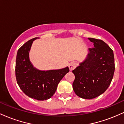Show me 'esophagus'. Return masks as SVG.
I'll return each mask as SVG.
<instances>
[{"mask_svg":"<svg viewBox=\"0 0 124 124\" xmlns=\"http://www.w3.org/2000/svg\"><path fill=\"white\" fill-rule=\"evenodd\" d=\"M76 66H77V63H76V62H71V63L69 64V69H70V71L73 70L74 69H75Z\"/></svg>","mask_w":124,"mask_h":124,"instance_id":"obj_1","label":"esophagus"}]
</instances>
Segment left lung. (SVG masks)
<instances>
[{
	"mask_svg": "<svg viewBox=\"0 0 124 124\" xmlns=\"http://www.w3.org/2000/svg\"><path fill=\"white\" fill-rule=\"evenodd\" d=\"M94 48L83 62L72 70L75 76L73 89L82 99H92L104 93L108 89L115 70L113 51L101 39L89 38Z\"/></svg>",
	"mask_w": 124,
	"mask_h": 124,
	"instance_id": "left-lung-1",
	"label": "left lung"
}]
</instances>
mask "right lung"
I'll return each instance as SVG.
<instances>
[{
    "label": "right lung",
    "mask_w": 124,
    "mask_h": 124,
    "mask_svg": "<svg viewBox=\"0 0 124 124\" xmlns=\"http://www.w3.org/2000/svg\"><path fill=\"white\" fill-rule=\"evenodd\" d=\"M38 37L28 41L19 48L16 61V78L23 93L32 99L45 100L50 99L56 90L58 83L68 72V67L57 70H40L30 61L31 45Z\"/></svg>",
    "instance_id": "obj_1"
}]
</instances>
